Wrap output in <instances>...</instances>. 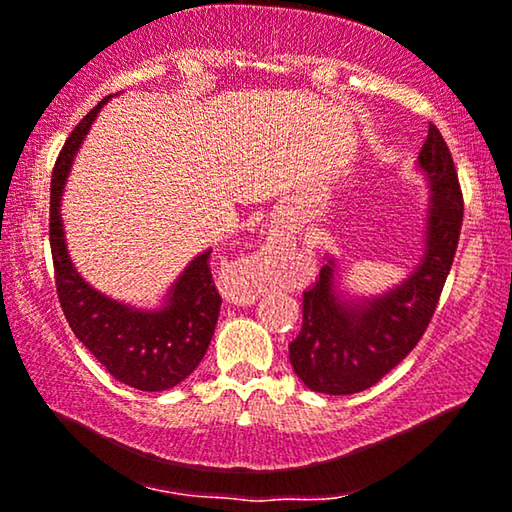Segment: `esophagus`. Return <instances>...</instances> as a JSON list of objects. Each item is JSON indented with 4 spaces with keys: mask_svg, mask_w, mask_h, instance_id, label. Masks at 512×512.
<instances>
[{
    "mask_svg": "<svg viewBox=\"0 0 512 512\" xmlns=\"http://www.w3.org/2000/svg\"><path fill=\"white\" fill-rule=\"evenodd\" d=\"M244 296H247V293H244ZM244 296H242L240 300H247ZM254 298H256V293H254V291H249V300H254Z\"/></svg>",
    "mask_w": 512,
    "mask_h": 512,
    "instance_id": "1",
    "label": "esophagus"
}]
</instances>
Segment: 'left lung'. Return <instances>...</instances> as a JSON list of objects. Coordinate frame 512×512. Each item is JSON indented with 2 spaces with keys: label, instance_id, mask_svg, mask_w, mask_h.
I'll use <instances>...</instances> for the list:
<instances>
[{
  "label": "left lung",
  "instance_id": "8db88e82",
  "mask_svg": "<svg viewBox=\"0 0 512 512\" xmlns=\"http://www.w3.org/2000/svg\"><path fill=\"white\" fill-rule=\"evenodd\" d=\"M429 177L424 256L410 277L377 298L347 300L335 289L333 258L303 293V328L289 359L305 387L347 396L373 387L408 356L429 326L457 254L464 198L452 153L436 125L417 158Z\"/></svg>",
  "mask_w": 512,
  "mask_h": 512
}]
</instances>
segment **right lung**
Wrapping results in <instances>:
<instances>
[{"label":"right lung","mask_w":512,"mask_h":512,"mask_svg":"<svg viewBox=\"0 0 512 512\" xmlns=\"http://www.w3.org/2000/svg\"><path fill=\"white\" fill-rule=\"evenodd\" d=\"M109 97H104L76 125L53 167L48 235H51L55 289L69 328L118 382L139 391H165L177 387L198 368L212 342L221 296L209 270L212 251H202L188 263L167 293L165 305L158 310H135L111 300L95 291L76 272L67 254L60 198L76 151L88 135L97 111L107 104Z\"/></svg>","instance_id":"right-lung-1"}]
</instances>
